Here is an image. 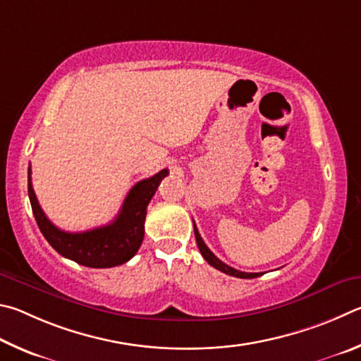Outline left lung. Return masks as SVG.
Returning <instances> with one entry per match:
<instances>
[{
    "label": "left lung",
    "mask_w": 361,
    "mask_h": 361,
    "mask_svg": "<svg viewBox=\"0 0 361 361\" xmlns=\"http://www.w3.org/2000/svg\"><path fill=\"white\" fill-rule=\"evenodd\" d=\"M193 228H195V238H197V244H198V249L201 252V255L204 257V260L209 263L211 267H214L219 271H222V273H225V274L239 277V279H254V277H258V276L263 274V273H244V271H238L235 268L228 267V264H225L222 260H219V258L214 255L209 249H207V245L204 244L203 238L200 236V231L197 228V225H195V222H193Z\"/></svg>",
    "instance_id": "8db88e82"
}]
</instances>
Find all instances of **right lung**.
<instances>
[{
    "instance_id": "right-lung-1",
    "label": "right lung",
    "mask_w": 361,
    "mask_h": 361,
    "mask_svg": "<svg viewBox=\"0 0 361 361\" xmlns=\"http://www.w3.org/2000/svg\"><path fill=\"white\" fill-rule=\"evenodd\" d=\"M166 176L168 169H161L149 179L139 180L126 195L118 216L109 225L82 233L63 231L46 217L31 185V168H28V197L37 226L60 255L88 268H112L128 262L141 247L147 204Z\"/></svg>"
}]
</instances>
